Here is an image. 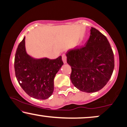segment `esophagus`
<instances>
[{
	"instance_id": "obj_1",
	"label": "esophagus",
	"mask_w": 127,
	"mask_h": 127,
	"mask_svg": "<svg viewBox=\"0 0 127 127\" xmlns=\"http://www.w3.org/2000/svg\"><path fill=\"white\" fill-rule=\"evenodd\" d=\"M62 60H63V61L64 63H67V57H66V56H65V55H64V54H63V55H62Z\"/></svg>"
}]
</instances>
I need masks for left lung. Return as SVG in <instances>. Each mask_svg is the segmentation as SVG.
<instances>
[{"mask_svg": "<svg viewBox=\"0 0 127 127\" xmlns=\"http://www.w3.org/2000/svg\"><path fill=\"white\" fill-rule=\"evenodd\" d=\"M67 62L71 67L70 79L82 92H95L106 85L114 68V53L106 37L92 27L85 46L67 52Z\"/></svg>", "mask_w": 127, "mask_h": 127, "instance_id": "obj_1", "label": "left lung"}]
</instances>
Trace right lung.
Instances as JSON below:
<instances>
[{
    "label": "right lung",
    "instance_id": "1",
    "mask_svg": "<svg viewBox=\"0 0 127 127\" xmlns=\"http://www.w3.org/2000/svg\"><path fill=\"white\" fill-rule=\"evenodd\" d=\"M63 65L61 56L56 59L32 58L25 51V38L17 49L14 59L16 77L23 90L35 99L44 100L52 95L54 78Z\"/></svg>",
    "mask_w": 127,
    "mask_h": 127
}]
</instances>
